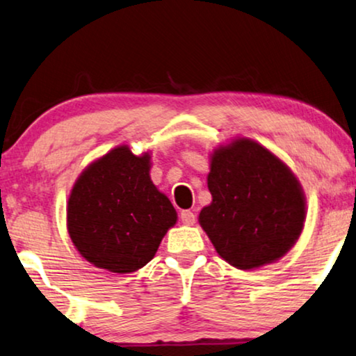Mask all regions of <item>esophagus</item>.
<instances>
[{
  "label": "esophagus",
  "instance_id": "34e87169",
  "mask_svg": "<svg viewBox=\"0 0 356 356\" xmlns=\"http://www.w3.org/2000/svg\"><path fill=\"white\" fill-rule=\"evenodd\" d=\"M179 219H181L183 225L193 226L196 221V216H195V213H191V211H181V214H179Z\"/></svg>",
  "mask_w": 356,
  "mask_h": 356
}]
</instances>
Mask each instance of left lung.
Returning a JSON list of instances; mask_svg holds the SVG:
<instances>
[{"label":"left lung","instance_id":"obj_1","mask_svg":"<svg viewBox=\"0 0 356 356\" xmlns=\"http://www.w3.org/2000/svg\"><path fill=\"white\" fill-rule=\"evenodd\" d=\"M211 203L200 226L227 264L252 270L284 257L300 238L305 195L292 170L269 148L238 137L209 155Z\"/></svg>","mask_w":356,"mask_h":356}]
</instances>
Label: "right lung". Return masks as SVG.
I'll list each match as a JSON object with an SVG mask.
<instances>
[{
    "instance_id": "obj_1",
    "label": "right lung",
    "mask_w": 356,
    "mask_h": 356,
    "mask_svg": "<svg viewBox=\"0 0 356 356\" xmlns=\"http://www.w3.org/2000/svg\"><path fill=\"white\" fill-rule=\"evenodd\" d=\"M152 153L118 145L87 165L69 193L67 232L92 266L129 274L155 257L178 221L168 196L150 178Z\"/></svg>"
}]
</instances>
